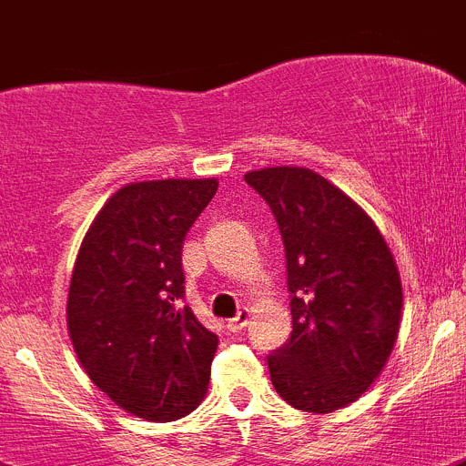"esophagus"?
Here are the masks:
<instances>
[{
  "instance_id": "1",
  "label": "esophagus",
  "mask_w": 466,
  "mask_h": 466,
  "mask_svg": "<svg viewBox=\"0 0 466 466\" xmlns=\"http://www.w3.org/2000/svg\"><path fill=\"white\" fill-rule=\"evenodd\" d=\"M248 321H250V310H248V308H241V310H238V315L232 317V319L228 321V329L232 333H238L246 329Z\"/></svg>"
}]
</instances>
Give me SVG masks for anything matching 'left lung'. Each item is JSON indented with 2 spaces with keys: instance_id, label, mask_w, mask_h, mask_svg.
<instances>
[{
  "instance_id": "1",
  "label": "left lung",
  "mask_w": 466,
  "mask_h": 466,
  "mask_svg": "<svg viewBox=\"0 0 466 466\" xmlns=\"http://www.w3.org/2000/svg\"><path fill=\"white\" fill-rule=\"evenodd\" d=\"M280 228L292 338L268 356L271 381L297 410L331 414L377 381L402 317V282L375 220L308 167L243 174Z\"/></svg>"
}]
</instances>
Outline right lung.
<instances>
[{
	"label": "right lung",
	"mask_w": 466,
	"mask_h": 466,
	"mask_svg": "<svg viewBox=\"0 0 466 466\" xmlns=\"http://www.w3.org/2000/svg\"><path fill=\"white\" fill-rule=\"evenodd\" d=\"M216 190V179L126 184L77 250L66 301L73 350L89 380L137 419L169 423L207 393L218 336L181 306V248Z\"/></svg>",
	"instance_id": "add662e5"
}]
</instances>
